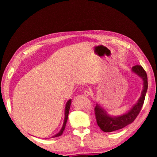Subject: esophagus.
<instances>
[{
	"mask_svg": "<svg viewBox=\"0 0 157 157\" xmlns=\"http://www.w3.org/2000/svg\"><path fill=\"white\" fill-rule=\"evenodd\" d=\"M90 95H91V92H90V91H89V90H85L84 92V96L88 97V96H89Z\"/></svg>",
	"mask_w": 157,
	"mask_h": 157,
	"instance_id": "obj_1",
	"label": "esophagus"
}]
</instances>
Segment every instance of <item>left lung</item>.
Masks as SVG:
<instances>
[{
  "instance_id": "1",
  "label": "left lung",
  "mask_w": 157,
  "mask_h": 157,
  "mask_svg": "<svg viewBox=\"0 0 157 157\" xmlns=\"http://www.w3.org/2000/svg\"><path fill=\"white\" fill-rule=\"evenodd\" d=\"M132 71L139 76L143 80V87L140 97L128 112L118 116L109 115L102 106L96 103L94 109L95 118H96L98 125L103 132H111L123 129V127L134 122L141 110L146 93L147 91V76L144 69L140 65L133 66Z\"/></svg>"
}]
</instances>
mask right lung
Returning a JSON list of instances; mask_svg holds the SVG:
<instances>
[{
    "label": "right lung",
    "mask_w": 157,
    "mask_h": 157,
    "mask_svg": "<svg viewBox=\"0 0 157 157\" xmlns=\"http://www.w3.org/2000/svg\"><path fill=\"white\" fill-rule=\"evenodd\" d=\"M71 100H68L67 101V102H66V107H65V111H64V120H63V126L62 127V129H60V131L56 134L55 135H54L52 137L55 138V137H58V136H60L62 134V133L63 132V130L65 129V127H66V122H67L68 120V113H69V109H70V107H71Z\"/></svg>",
    "instance_id": "right-lung-1"
}]
</instances>
